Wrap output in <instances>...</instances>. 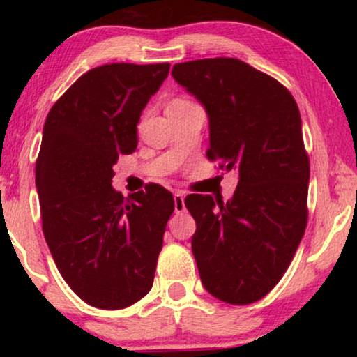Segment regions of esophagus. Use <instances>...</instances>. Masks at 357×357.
Instances as JSON below:
<instances>
[{"instance_id": "obj_1", "label": "esophagus", "mask_w": 357, "mask_h": 357, "mask_svg": "<svg viewBox=\"0 0 357 357\" xmlns=\"http://www.w3.org/2000/svg\"><path fill=\"white\" fill-rule=\"evenodd\" d=\"M174 209H175V213L185 211V195L182 192L174 193Z\"/></svg>"}]
</instances>
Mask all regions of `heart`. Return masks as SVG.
Instances as JSON below:
<instances>
[{"instance_id":"heart-1","label":"heart","mask_w":357,"mask_h":357,"mask_svg":"<svg viewBox=\"0 0 357 357\" xmlns=\"http://www.w3.org/2000/svg\"><path fill=\"white\" fill-rule=\"evenodd\" d=\"M175 102V104H182V102H187V100H174ZM174 102H172V104H174Z\"/></svg>"}]
</instances>
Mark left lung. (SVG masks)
<instances>
[{
    "label": "left lung",
    "mask_w": 357,
    "mask_h": 357,
    "mask_svg": "<svg viewBox=\"0 0 357 357\" xmlns=\"http://www.w3.org/2000/svg\"><path fill=\"white\" fill-rule=\"evenodd\" d=\"M172 77L206 110L208 158L238 177L226 203L185 198L199 278L219 301L252 304L278 284L305 231L310 165L299 109L284 86L237 58L178 63Z\"/></svg>",
    "instance_id": "obj_1"
}]
</instances>
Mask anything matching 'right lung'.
Instances as JSON below:
<instances>
[{"instance_id":"obj_1","label":"right lung","mask_w":357,"mask_h":357,"mask_svg":"<svg viewBox=\"0 0 357 357\" xmlns=\"http://www.w3.org/2000/svg\"><path fill=\"white\" fill-rule=\"evenodd\" d=\"M169 63H112L82 75L48 112L36 164L42 229L63 280L97 309H125L154 281L172 193L125 198L114 165L138 146L136 125Z\"/></svg>"}]
</instances>
